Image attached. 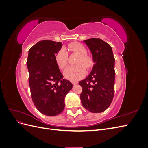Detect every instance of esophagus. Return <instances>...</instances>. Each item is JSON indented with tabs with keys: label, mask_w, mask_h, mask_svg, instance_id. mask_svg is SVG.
Listing matches in <instances>:
<instances>
[{
	"label": "esophagus",
	"mask_w": 148,
	"mask_h": 148,
	"mask_svg": "<svg viewBox=\"0 0 148 148\" xmlns=\"http://www.w3.org/2000/svg\"><path fill=\"white\" fill-rule=\"evenodd\" d=\"M71 83H72V84H73V85H75V84H77L78 83L77 82H72Z\"/></svg>",
	"instance_id": "34e87169"
}]
</instances>
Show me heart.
<instances>
[{"mask_svg":"<svg viewBox=\"0 0 148 148\" xmlns=\"http://www.w3.org/2000/svg\"><path fill=\"white\" fill-rule=\"evenodd\" d=\"M67 49L73 53L78 56L74 66H70L64 71L65 77L71 81H76L81 78L86 73V69L90 70L92 69L95 60L93 57L86 53L87 51L81 43L73 42L68 44ZM69 54L64 48H62L56 55V60L59 68L64 70L68 64ZM86 68H85V67Z\"/></svg>","mask_w":148,"mask_h":148,"instance_id":"heart-1","label":"heart"}]
</instances>
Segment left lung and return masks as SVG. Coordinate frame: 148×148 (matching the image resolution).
<instances>
[{"instance_id": "1", "label": "left lung", "mask_w": 148, "mask_h": 148, "mask_svg": "<svg viewBox=\"0 0 148 148\" xmlns=\"http://www.w3.org/2000/svg\"><path fill=\"white\" fill-rule=\"evenodd\" d=\"M89 47L95 65L88 77L79 82L83 91L80 95L83 106L92 113L105 111L113 100L115 71L112 47L99 38L84 41Z\"/></svg>"}]
</instances>
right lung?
<instances>
[{"label": "right lung", "instance_id": "obj_1", "mask_svg": "<svg viewBox=\"0 0 148 148\" xmlns=\"http://www.w3.org/2000/svg\"><path fill=\"white\" fill-rule=\"evenodd\" d=\"M62 46L50 40L39 41L29 49L26 62L31 99L40 112L47 116L64 110L65 97L73 86L64 79L56 60Z\"/></svg>", "mask_w": 148, "mask_h": 148}]
</instances>
